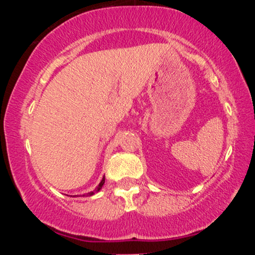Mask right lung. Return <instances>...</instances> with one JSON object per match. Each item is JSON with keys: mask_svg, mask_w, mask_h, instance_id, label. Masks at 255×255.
<instances>
[{"mask_svg": "<svg viewBox=\"0 0 255 255\" xmlns=\"http://www.w3.org/2000/svg\"><path fill=\"white\" fill-rule=\"evenodd\" d=\"M104 181H105V180H104V177H103V180H102V181H101V183H99V186H98L97 191H99V189L102 188V186H103V184H104ZM92 194H93V192H91V193H90V195H92Z\"/></svg>", "mask_w": 255, "mask_h": 255, "instance_id": "obj_1", "label": "right lung"}]
</instances>
